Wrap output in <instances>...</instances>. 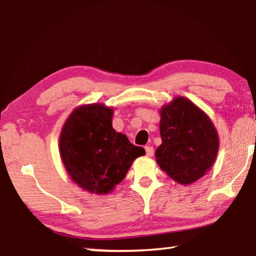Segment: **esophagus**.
I'll return each instance as SVG.
<instances>
[{"label":"esophagus","mask_w":256,"mask_h":256,"mask_svg":"<svg viewBox=\"0 0 256 256\" xmlns=\"http://www.w3.org/2000/svg\"><path fill=\"white\" fill-rule=\"evenodd\" d=\"M144 148H146V154L148 156H152L153 153H154V151H153V148H152V146H146Z\"/></svg>","instance_id":"34e87169"}]
</instances>
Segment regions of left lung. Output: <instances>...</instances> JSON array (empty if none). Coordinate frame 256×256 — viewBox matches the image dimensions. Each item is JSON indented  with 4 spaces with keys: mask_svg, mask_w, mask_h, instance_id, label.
Segmentation results:
<instances>
[{
    "mask_svg": "<svg viewBox=\"0 0 256 256\" xmlns=\"http://www.w3.org/2000/svg\"><path fill=\"white\" fill-rule=\"evenodd\" d=\"M161 146L156 158L160 168L181 184H189L207 172L216 159L215 126L196 105L176 97L161 110Z\"/></svg>",
    "mask_w": 256,
    "mask_h": 256,
    "instance_id": "obj_1",
    "label": "left lung"
}]
</instances>
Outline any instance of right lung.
I'll list each match as a JSON object with an SVG mask.
<instances>
[{"label": "right lung", "mask_w": 256, "mask_h": 256, "mask_svg": "<svg viewBox=\"0 0 256 256\" xmlns=\"http://www.w3.org/2000/svg\"><path fill=\"white\" fill-rule=\"evenodd\" d=\"M113 110L102 104L76 108L60 136V154L72 179L92 194H108L146 151L112 126Z\"/></svg>", "instance_id": "1"}]
</instances>
